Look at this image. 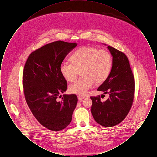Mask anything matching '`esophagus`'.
<instances>
[{"instance_id": "1", "label": "esophagus", "mask_w": 157, "mask_h": 157, "mask_svg": "<svg viewBox=\"0 0 157 157\" xmlns=\"http://www.w3.org/2000/svg\"><path fill=\"white\" fill-rule=\"evenodd\" d=\"M84 97L82 96V95H78V98L80 101H82V99H84Z\"/></svg>"}]
</instances>
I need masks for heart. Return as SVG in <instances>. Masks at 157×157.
Instances as JSON below:
<instances>
[{
  "instance_id": "1",
  "label": "heart",
  "mask_w": 157,
  "mask_h": 157,
  "mask_svg": "<svg viewBox=\"0 0 157 157\" xmlns=\"http://www.w3.org/2000/svg\"><path fill=\"white\" fill-rule=\"evenodd\" d=\"M71 63H62L60 66L62 76L69 82L74 81L81 71L82 77L69 86L72 94L85 95L95 82L105 81L111 72L112 58L105 49L92 46H82L70 56Z\"/></svg>"
}]
</instances>
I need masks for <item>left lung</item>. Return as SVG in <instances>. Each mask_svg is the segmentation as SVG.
I'll use <instances>...</instances> for the list:
<instances>
[{
	"instance_id": "8db88e82",
	"label": "left lung",
	"mask_w": 157,
	"mask_h": 157,
	"mask_svg": "<svg viewBox=\"0 0 157 157\" xmlns=\"http://www.w3.org/2000/svg\"><path fill=\"white\" fill-rule=\"evenodd\" d=\"M111 72L107 79L98 88L109 97L102 102L100 95L91 97V112L95 121L105 127L121 123L129 112L134 99L135 80L129 62L125 53L111 46Z\"/></svg>"
}]
</instances>
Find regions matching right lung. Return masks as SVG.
Wrapping results in <instances>:
<instances>
[{"label":"right lung","mask_w":157,"mask_h":157,"mask_svg":"<svg viewBox=\"0 0 157 157\" xmlns=\"http://www.w3.org/2000/svg\"><path fill=\"white\" fill-rule=\"evenodd\" d=\"M76 45L62 40L46 44L30 53L23 69V88L27 104L37 121L53 131H60L70 124L77 104L75 94H64L62 101L57 100L67 89L60 66Z\"/></svg>","instance_id":"right-lung-1"}]
</instances>
